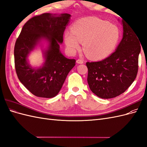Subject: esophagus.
<instances>
[{"mask_svg": "<svg viewBox=\"0 0 147 147\" xmlns=\"http://www.w3.org/2000/svg\"><path fill=\"white\" fill-rule=\"evenodd\" d=\"M76 62H77V64H83V63H84V61L82 59H77Z\"/></svg>", "mask_w": 147, "mask_h": 147, "instance_id": "esophagus-1", "label": "esophagus"}]
</instances>
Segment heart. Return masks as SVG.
Returning a JSON list of instances; mask_svg holds the SVG:
<instances>
[{
	"mask_svg": "<svg viewBox=\"0 0 147 147\" xmlns=\"http://www.w3.org/2000/svg\"><path fill=\"white\" fill-rule=\"evenodd\" d=\"M119 36L117 26L97 18L88 17L74 23L71 32L66 31L64 42L70 54H74L83 42L86 56L97 60L105 58L113 51Z\"/></svg>",
	"mask_w": 147,
	"mask_h": 147,
	"instance_id": "b5f03b06",
	"label": "heart"
}]
</instances>
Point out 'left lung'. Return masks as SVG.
<instances>
[{
	"instance_id": "8db88e82",
	"label": "left lung",
	"mask_w": 147,
	"mask_h": 147,
	"mask_svg": "<svg viewBox=\"0 0 147 147\" xmlns=\"http://www.w3.org/2000/svg\"><path fill=\"white\" fill-rule=\"evenodd\" d=\"M123 35L116 51L104 60L87 62V81L91 91L102 99H110L125 91L138 72L140 42L136 31L123 20Z\"/></svg>"
}]
</instances>
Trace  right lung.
Returning <instances> with one entry per match:
<instances>
[{"label": "right lung", "instance_id": "right-lung-1", "mask_svg": "<svg viewBox=\"0 0 147 147\" xmlns=\"http://www.w3.org/2000/svg\"><path fill=\"white\" fill-rule=\"evenodd\" d=\"M71 15L46 13L28 21L17 38L15 65L17 76L28 90L40 97L51 98L58 94L68 74L75 65V59L65 57L60 51L63 34ZM48 43L43 51L45 62L38 68L28 63L29 53L42 40Z\"/></svg>", "mask_w": 147, "mask_h": 147}]
</instances>
